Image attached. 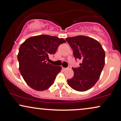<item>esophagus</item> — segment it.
<instances>
[{"label":"esophagus","instance_id":"34e87169","mask_svg":"<svg viewBox=\"0 0 121 121\" xmlns=\"http://www.w3.org/2000/svg\"><path fill=\"white\" fill-rule=\"evenodd\" d=\"M62 69H63V70L65 71V70H66V69H67V68H65V67H62Z\"/></svg>","mask_w":121,"mask_h":121}]
</instances>
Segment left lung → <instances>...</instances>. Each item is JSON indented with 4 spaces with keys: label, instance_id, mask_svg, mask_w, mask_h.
Wrapping results in <instances>:
<instances>
[{
    "label": "left lung",
    "instance_id": "1",
    "mask_svg": "<svg viewBox=\"0 0 121 121\" xmlns=\"http://www.w3.org/2000/svg\"><path fill=\"white\" fill-rule=\"evenodd\" d=\"M66 40L73 49L74 57L82 61L80 67L72 68L74 76L67 80L68 84L76 91H88L99 79L105 65V51L98 40L89 37L78 35Z\"/></svg>",
    "mask_w": 121,
    "mask_h": 121
}]
</instances>
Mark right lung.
<instances>
[{
	"instance_id": "1",
	"label": "right lung",
	"mask_w": 121,
	"mask_h": 121,
	"mask_svg": "<svg viewBox=\"0 0 121 121\" xmlns=\"http://www.w3.org/2000/svg\"><path fill=\"white\" fill-rule=\"evenodd\" d=\"M66 40L49 35L30 37L20 45L17 55L19 70L26 83L37 91H44L53 84L62 67L47 62L59 45Z\"/></svg>"
}]
</instances>
